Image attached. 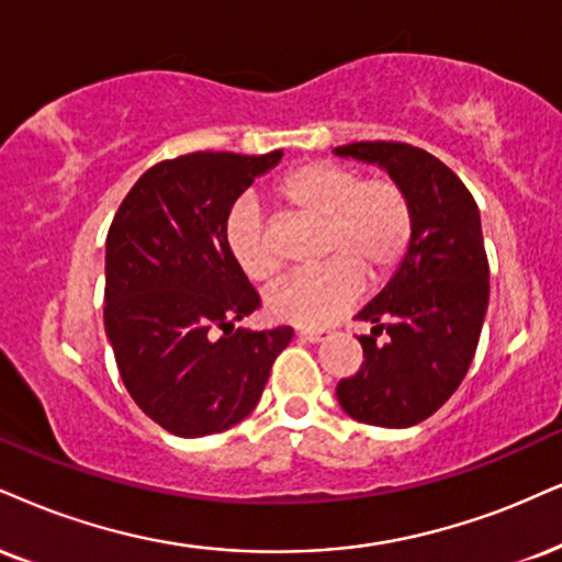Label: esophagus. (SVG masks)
<instances>
[{
  "label": "esophagus",
  "instance_id": "1",
  "mask_svg": "<svg viewBox=\"0 0 562 562\" xmlns=\"http://www.w3.org/2000/svg\"><path fill=\"white\" fill-rule=\"evenodd\" d=\"M330 336L328 328H302L300 330V338H304V341L310 344H317V341H325V338Z\"/></svg>",
  "mask_w": 562,
  "mask_h": 562
}]
</instances>
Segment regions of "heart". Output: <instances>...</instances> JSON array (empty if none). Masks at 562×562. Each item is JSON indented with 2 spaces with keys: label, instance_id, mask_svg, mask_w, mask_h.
<instances>
[{
  "label": "heart",
  "instance_id": "obj_1",
  "mask_svg": "<svg viewBox=\"0 0 562 562\" xmlns=\"http://www.w3.org/2000/svg\"><path fill=\"white\" fill-rule=\"evenodd\" d=\"M276 198L296 216L321 221L315 273L296 276L268 296L273 321L321 328L355 307L362 286H383L404 262L414 237L412 200L396 179L367 177L355 166L310 161L276 184ZM226 249L252 283L279 276L260 213L237 205L224 226Z\"/></svg>",
  "mask_w": 562,
  "mask_h": 562
}]
</instances>
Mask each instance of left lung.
Returning a JSON list of instances; mask_svg holds the SVG:
<instances>
[{"mask_svg": "<svg viewBox=\"0 0 562 562\" xmlns=\"http://www.w3.org/2000/svg\"><path fill=\"white\" fill-rule=\"evenodd\" d=\"M334 154L383 166L414 211L404 262L357 315L372 334L359 338L362 367L336 385L338 404L364 425H419L453 396L480 344L490 300L480 207L440 158L408 143H349Z\"/></svg>", "mask_w": 562, "mask_h": 562, "instance_id": "8db88e82", "label": "left lung"}]
</instances>
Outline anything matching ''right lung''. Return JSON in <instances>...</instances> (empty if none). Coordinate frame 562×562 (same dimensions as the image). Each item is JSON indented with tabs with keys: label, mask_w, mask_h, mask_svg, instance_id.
I'll list each match as a JSON object with an SVG mask.
<instances>
[{
	"label": "right lung",
	"mask_w": 562,
	"mask_h": 562,
	"mask_svg": "<svg viewBox=\"0 0 562 562\" xmlns=\"http://www.w3.org/2000/svg\"><path fill=\"white\" fill-rule=\"evenodd\" d=\"M281 156L169 158L137 179L109 226L103 325L116 367L135 404L179 438L245 419L294 336L289 325L234 328L260 296L224 239L237 198Z\"/></svg>",
	"instance_id": "1"
}]
</instances>
